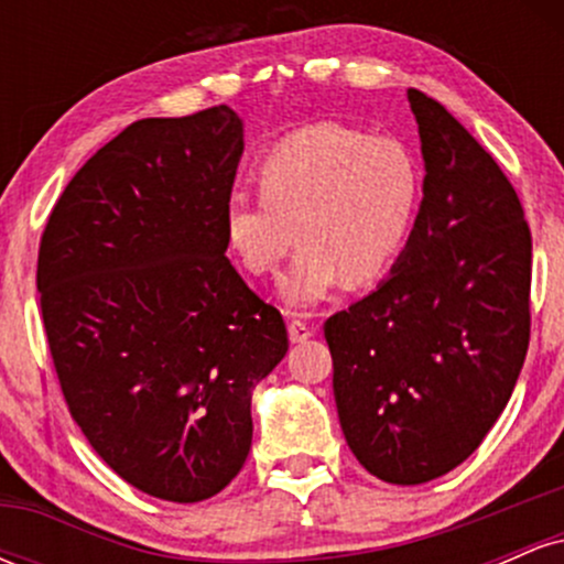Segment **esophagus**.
Segmentation results:
<instances>
[{"instance_id": "obj_1", "label": "esophagus", "mask_w": 564, "mask_h": 564, "mask_svg": "<svg viewBox=\"0 0 564 564\" xmlns=\"http://www.w3.org/2000/svg\"><path fill=\"white\" fill-rule=\"evenodd\" d=\"M313 334L315 332L307 326V323H302V321H296V318L289 321V339L294 341V345H302V341H307Z\"/></svg>"}]
</instances>
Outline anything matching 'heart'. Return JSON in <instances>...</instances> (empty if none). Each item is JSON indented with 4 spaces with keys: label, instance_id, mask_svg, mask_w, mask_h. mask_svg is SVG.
Here are the masks:
<instances>
[{
    "label": "heart",
    "instance_id": "heart-1",
    "mask_svg": "<svg viewBox=\"0 0 564 564\" xmlns=\"http://www.w3.org/2000/svg\"><path fill=\"white\" fill-rule=\"evenodd\" d=\"M257 177L260 193L236 187L225 198V238L257 278L275 273L300 241L278 286L296 313L326 302L345 278L352 286L377 281L422 196V170L403 142L341 124L289 134L264 153Z\"/></svg>",
    "mask_w": 564,
    "mask_h": 564
}]
</instances>
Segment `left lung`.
<instances>
[{
	"mask_svg": "<svg viewBox=\"0 0 564 564\" xmlns=\"http://www.w3.org/2000/svg\"><path fill=\"white\" fill-rule=\"evenodd\" d=\"M422 204L390 278L323 326L349 451L379 480L467 462L507 408L530 339V230L507 174L437 100L408 89Z\"/></svg>",
	"mask_w": 564,
	"mask_h": 564,
	"instance_id": "8db88e82",
	"label": "left lung"
}]
</instances>
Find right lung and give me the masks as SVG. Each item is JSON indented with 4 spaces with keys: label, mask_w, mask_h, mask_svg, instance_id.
Masks as SVG:
<instances>
[{
    "label": "right lung",
    "mask_w": 564,
    "mask_h": 564,
    "mask_svg": "<svg viewBox=\"0 0 564 564\" xmlns=\"http://www.w3.org/2000/svg\"><path fill=\"white\" fill-rule=\"evenodd\" d=\"M241 153L228 106L134 121L74 174L39 246L70 416L121 480L164 501H204L241 471L251 392L289 349L281 313L225 257Z\"/></svg>",
    "instance_id": "1"
}]
</instances>
